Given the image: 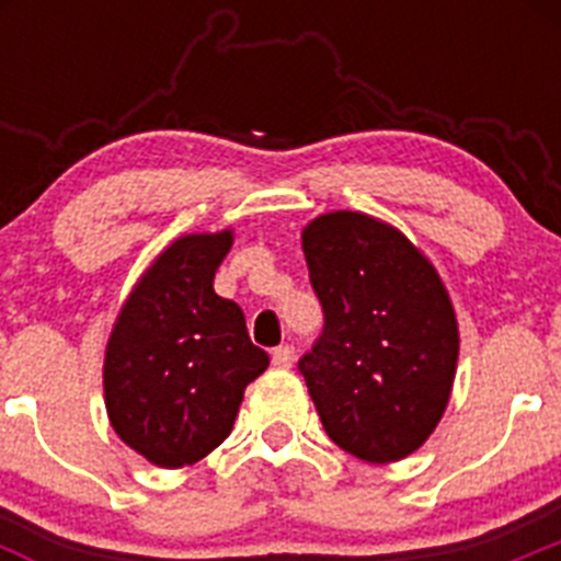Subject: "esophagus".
Segmentation results:
<instances>
[{
	"mask_svg": "<svg viewBox=\"0 0 561 561\" xmlns=\"http://www.w3.org/2000/svg\"><path fill=\"white\" fill-rule=\"evenodd\" d=\"M291 362H295V348L291 345H280V348L272 351V365L275 368H291Z\"/></svg>",
	"mask_w": 561,
	"mask_h": 561,
	"instance_id": "1",
	"label": "esophagus"
}]
</instances>
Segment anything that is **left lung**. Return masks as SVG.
Instances as JSON below:
<instances>
[{"label": "left lung", "instance_id": "left-lung-1", "mask_svg": "<svg viewBox=\"0 0 561 561\" xmlns=\"http://www.w3.org/2000/svg\"><path fill=\"white\" fill-rule=\"evenodd\" d=\"M325 325L300 359L325 433L368 463L408 458L438 427L458 370V317L438 270L401 230L359 210L304 227Z\"/></svg>", "mask_w": 561, "mask_h": 561}]
</instances>
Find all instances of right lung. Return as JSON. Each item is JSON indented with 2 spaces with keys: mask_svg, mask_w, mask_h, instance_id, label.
<instances>
[{
  "mask_svg": "<svg viewBox=\"0 0 561 561\" xmlns=\"http://www.w3.org/2000/svg\"><path fill=\"white\" fill-rule=\"evenodd\" d=\"M232 230L180 236L153 257L114 320L103 399L114 433L148 463L180 469L230 435L252 379L270 365L244 311L213 291Z\"/></svg>",
  "mask_w": 561,
  "mask_h": 561,
  "instance_id": "1",
  "label": "right lung"
}]
</instances>
